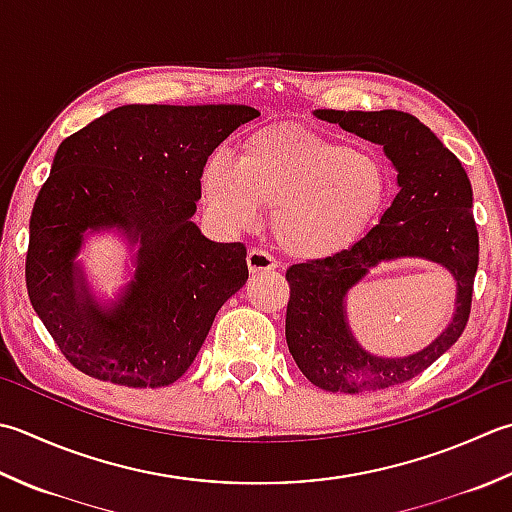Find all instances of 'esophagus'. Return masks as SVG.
I'll return each mask as SVG.
<instances>
[{"label": "esophagus", "instance_id": "esophagus-1", "mask_svg": "<svg viewBox=\"0 0 512 512\" xmlns=\"http://www.w3.org/2000/svg\"><path fill=\"white\" fill-rule=\"evenodd\" d=\"M246 264H248V270L250 275H259V273H270V270L277 268V262L273 257H270L266 250L262 248H253L246 257Z\"/></svg>", "mask_w": 512, "mask_h": 512}]
</instances>
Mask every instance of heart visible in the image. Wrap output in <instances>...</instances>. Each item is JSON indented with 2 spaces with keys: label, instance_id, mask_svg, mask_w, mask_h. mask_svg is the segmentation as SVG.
<instances>
[{
  "label": "heart",
  "instance_id": "b5f03b06",
  "mask_svg": "<svg viewBox=\"0 0 512 512\" xmlns=\"http://www.w3.org/2000/svg\"><path fill=\"white\" fill-rule=\"evenodd\" d=\"M199 190L226 230L255 226L262 208H273L270 230L277 246L302 262H319L344 253L377 222L390 195V175L370 150L279 124L248 135L237 162L210 155Z\"/></svg>",
  "mask_w": 512,
  "mask_h": 512
}]
</instances>
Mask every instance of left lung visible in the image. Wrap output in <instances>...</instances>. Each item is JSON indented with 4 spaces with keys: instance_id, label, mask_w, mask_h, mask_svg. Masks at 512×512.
<instances>
[{
    "instance_id": "obj_1",
    "label": "left lung",
    "mask_w": 512,
    "mask_h": 512,
    "mask_svg": "<svg viewBox=\"0 0 512 512\" xmlns=\"http://www.w3.org/2000/svg\"><path fill=\"white\" fill-rule=\"evenodd\" d=\"M313 115L382 146L397 173V195L377 226L335 257L286 270L290 302L286 342L299 370L330 393H366L417 377L464 333L479 264L473 188L462 162L437 135L402 110H333ZM424 258L446 267L456 282L447 328L424 349L402 358L375 356L347 322V293L382 263Z\"/></svg>"
}]
</instances>
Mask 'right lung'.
Returning <instances> with one entry per match:
<instances>
[{
	"label": "right lung",
	"mask_w": 512,
	"mask_h": 512,
	"mask_svg": "<svg viewBox=\"0 0 512 512\" xmlns=\"http://www.w3.org/2000/svg\"><path fill=\"white\" fill-rule=\"evenodd\" d=\"M259 110L244 104H128L59 144L30 215L26 286L35 313L82 373L128 388L177 382L246 284L244 244L193 222L210 153ZM127 246L113 298L78 257L89 239Z\"/></svg>",
	"instance_id": "1"
}]
</instances>
